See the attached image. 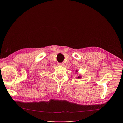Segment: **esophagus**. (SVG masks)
<instances>
[{"label":"esophagus","mask_w":123,"mask_h":123,"mask_svg":"<svg viewBox=\"0 0 123 123\" xmlns=\"http://www.w3.org/2000/svg\"><path fill=\"white\" fill-rule=\"evenodd\" d=\"M64 63H63V62H62V63H59V64H58V65L62 66H64Z\"/></svg>","instance_id":"esophagus-1"}]
</instances>
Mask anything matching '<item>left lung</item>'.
I'll list each match as a JSON object with an SVG mask.
<instances>
[{
	"instance_id": "8db88e82",
	"label": "left lung",
	"mask_w": 123,
	"mask_h": 123,
	"mask_svg": "<svg viewBox=\"0 0 123 123\" xmlns=\"http://www.w3.org/2000/svg\"><path fill=\"white\" fill-rule=\"evenodd\" d=\"M76 72H77V70H76ZM81 76H80V75H79V76H78L76 78H77V79H81Z\"/></svg>"
}]
</instances>
